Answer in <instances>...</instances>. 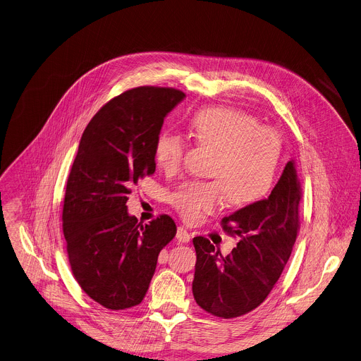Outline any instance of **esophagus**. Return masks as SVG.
<instances>
[{"label":"esophagus","mask_w":361,"mask_h":361,"mask_svg":"<svg viewBox=\"0 0 361 361\" xmlns=\"http://www.w3.org/2000/svg\"><path fill=\"white\" fill-rule=\"evenodd\" d=\"M176 238H177V240H178L180 243H188V242H190V239H191L190 233L185 231L184 227H181V226L177 228V235H176Z\"/></svg>","instance_id":"34e87169"}]
</instances>
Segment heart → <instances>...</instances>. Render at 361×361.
Masks as SVG:
<instances>
[{
  "label": "heart",
  "mask_w": 361,
  "mask_h": 361,
  "mask_svg": "<svg viewBox=\"0 0 361 361\" xmlns=\"http://www.w3.org/2000/svg\"><path fill=\"white\" fill-rule=\"evenodd\" d=\"M190 130L200 145L216 149L212 181H188L171 194V204L187 221L219 210L226 197L233 206H246L271 190L281 140L275 129L232 108H204L190 121ZM187 144L176 133L164 130L154 144L157 166L167 173L177 171Z\"/></svg>",
  "instance_id": "1"
}]
</instances>
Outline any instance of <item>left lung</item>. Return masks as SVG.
<instances>
[{"label": "left lung", "instance_id": "obj_1", "mask_svg": "<svg viewBox=\"0 0 361 361\" xmlns=\"http://www.w3.org/2000/svg\"><path fill=\"white\" fill-rule=\"evenodd\" d=\"M300 202L301 183L289 161L268 199L221 220L223 231L240 239L231 255L221 256L209 239L194 238L195 302L220 318L245 315L264 302L297 240Z\"/></svg>", "mask_w": 361, "mask_h": 361}]
</instances>
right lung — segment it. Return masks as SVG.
<instances>
[{"instance_id": "add662e5", "label": "right lung", "mask_w": 361, "mask_h": 361, "mask_svg": "<svg viewBox=\"0 0 361 361\" xmlns=\"http://www.w3.org/2000/svg\"><path fill=\"white\" fill-rule=\"evenodd\" d=\"M184 97L171 87L126 90L101 108L80 138L64 194L63 235L75 279L108 310L144 300L158 255L177 233L167 214L138 223L126 202L138 180L154 174L164 118Z\"/></svg>"}]
</instances>
